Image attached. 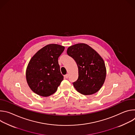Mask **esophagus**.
I'll use <instances>...</instances> for the list:
<instances>
[{
  "instance_id": "obj_1",
  "label": "esophagus",
  "mask_w": 135,
  "mask_h": 135,
  "mask_svg": "<svg viewBox=\"0 0 135 135\" xmlns=\"http://www.w3.org/2000/svg\"><path fill=\"white\" fill-rule=\"evenodd\" d=\"M68 76H69V75H68V74H67L66 75H65L64 76V78H65V79H67V78H68Z\"/></svg>"
}]
</instances>
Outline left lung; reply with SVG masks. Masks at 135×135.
<instances>
[{
	"label": "left lung",
	"mask_w": 135,
	"mask_h": 135,
	"mask_svg": "<svg viewBox=\"0 0 135 135\" xmlns=\"http://www.w3.org/2000/svg\"><path fill=\"white\" fill-rule=\"evenodd\" d=\"M67 53L73 57L78 67L79 78L73 83L76 90L84 95L98 92L104 84L106 76V68L102 56L84 43L69 46Z\"/></svg>",
	"instance_id": "left-lung-1"
}]
</instances>
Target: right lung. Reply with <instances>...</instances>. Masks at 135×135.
I'll use <instances>...</instances> for the list:
<instances>
[{
  "instance_id": "obj_1",
  "label": "right lung",
  "mask_w": 135,
  "mask_h": 135,
  "mask_svg": "<svg viewBox=\"0 0 135 135\" xmlns=\"http://www.w3.org/2000/svg\"><path fill=\"white\" fill-rule=\"evenodd\" d=\"M65 47L56 44L47 45L31 57L26 69V80L31 90L42 97L54 93L64 80L58 57Z\"/></svg>"
}]
</instances>
